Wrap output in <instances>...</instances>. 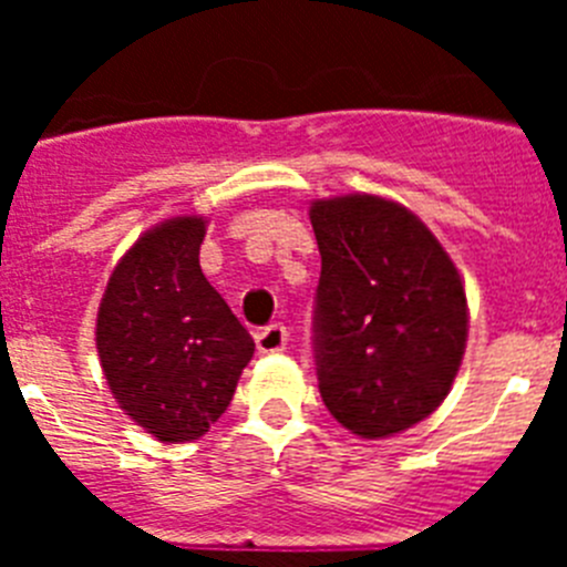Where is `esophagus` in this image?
<instances>
[{
  "label": "esophagus",
  "mask_w": 567,
  "mask_h": 567,
  "mask_svg": "<svg viewBox=\"0 0 567 567\" xmlns=\"http://www.w3.org/2000/svg\"><path fill=\"white\" fill-rule=\"evenodd\" d=\"M287 340H289V332L284 323H269V327H264L258 334H255L258 352L264 354L284 352V349H287Z\"/></svg>",
  "instance_id": "esophagus-1"
}]
</instances>
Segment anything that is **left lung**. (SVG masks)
<instances>
[{"mask_svg": "<svg viewBox=\"0 0 567 567\" xmlns=\"http://www.w3.org/2000/svg\"><path fill=\"white\" fill-rule=\"evenodd\" d=\"M309 218L320 249V398L358 437L405 432L443 403L463 360L457 267L417 215L378 195L315 202Z\"/></svg>", "mask_w": 567, "mask_h": 567, "instance_id": "1", "label": "left lung"}]
</instances>
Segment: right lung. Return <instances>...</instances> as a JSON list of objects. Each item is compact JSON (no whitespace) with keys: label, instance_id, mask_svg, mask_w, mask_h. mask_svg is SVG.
Instances as JSON below:
<instances>
[{"label":"right lung","instance_id":"add662e5","mask_svg":"<svg viewBox=\"0 0 567 567\" xmlns=\"http://www.w3.org/2000/svg\"><path fill=\"white\" fill-rule=\"evenodd\" d=\"M204 218L135 240L99 307L96 346L118 405L162 443H187L227 412L255 340L198 264Z\"/></svg>","mask_w":567,"mask_h":567}]
</instances>
